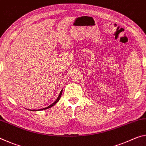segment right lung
I'll return each mask as SVG.
<instances>
[{"mask_svg":"<svg viewBox=\"0 0 146 146\" xmlns=\"http://www.w3.org/2000/svg\"><path fill=\"white\" fill-rule=\"evenodd\" d=\"M62 90H63V89H62V90H61V91H60V94H59V95H58V98H56V100L55 101V102H54L53 103L51 104V105H49V106H48V107H46V108H45L40 109V110H29V111H37L45 110H47V109H49V108H51V107H53V106L54 105H55V104H56L58 102V101L59 100H60V97H61V95H62Z\"/></svg>","mask_w":146,"mask_h":146,"instance_id":"obj_1","label":"right lung"}]
</instances>
